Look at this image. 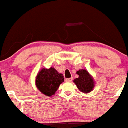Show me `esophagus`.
Returning <instances> with one entry per match:
<instances>
[{
  "mask_svg": "<svg viewBox=\"0 0 128 128\" xmlns=\"http://www.w3.org/2000/svg\"><path fill=\"white\" fill-rule=\"evenodd\" d=\"M72 81V78H70L66 79V82H71Z\"/></svg>",
  "mask_w": 128,
  "mask_h": 128,
  "instance_id": "1",
  "label": "esophagus"
}]
</instances>
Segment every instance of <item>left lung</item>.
I'll use <instances>...</instances> for the list:
<instances>
[{
	"mask_svg": "<svg viewBox=\"0 0 128 128\" xmlns=\"http://www.w3.org/2000/svg\"><path fill=\"white\" fill-rule=\"evenodd\" d=\"M79 75L78 78L74 79V83L77 86L79 90L83 93H89L93 90L95 82L92 76L86 70H80L76 72Z\"/></svg>",
	"mask_w": 128,
	"mask_h": 128,
	"instance_id": "8db88e82",
	"label": "left lung"
}]
</instances>
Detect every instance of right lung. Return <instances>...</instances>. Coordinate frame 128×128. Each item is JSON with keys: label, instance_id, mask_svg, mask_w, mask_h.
I'll list each match as a JSON object with an SVG mask.
<instances>
[{"label": "right lung", "instance_id": "1", "mask_svg": "<svg viewBox=\"0 0 128 128\" xmlns=\"http://www.w3.org/2000/svg\"><path fill=\"white\" fill-rule=\"evenodd\" d=\"M64 80L62 74L54 68H43L36 77V86L42 94L50 96L54 95Z\"/></svg>", "mask_w": 128, "mask_h": 128}]
</instances>
